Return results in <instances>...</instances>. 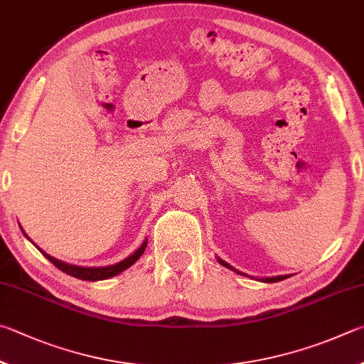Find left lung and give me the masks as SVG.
<instances>
[{
	"label": "left lung",
	"instance_id": "left-lung-1",
	"mask_svg": "<svg viewBox=\"0 0 364 364\" xmlns=\"http://www.w3.org/2000/svg\"><path fill=\"white\" fill-rule=\"evenodd\" d=\"M218 260H219V264H222L224 267H227V269H232L233 272H237L238 275H245V273H241V272H238V270H235L233 267H230V265H228L227 262H224V260H222V259H218ZM245 277H247V275H245ZM288 277H289V275H283V277H272V278H262V279H260V282H264V283H277V282H282V279H286Z\"/></svg>",
	"mask_w": 364,
	"mask_h": 364
}]
</instances>
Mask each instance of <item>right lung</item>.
<instances>
[{
    "label": "right lung",
    "instance_id": "obj_1",
    "mask_svg": "<svg viewBox=\"0 0 364 364\" xmlns=\"http://www.w3.org/2000/svg\"><path fill=\"white\" fill-rule=\"evenodd\" d=\"M27 237V235H25ZM146 247V240L142 243V246L139 247L136 252H132L129 257H126L124 260H121V262L114 264V265H108V267H78V265H72V264H65L62 262V260H57L54 257H50L49 254L44 252L43 250H38L41 251V254L44 257H46L50 264H54L57 269L62 270L63 273H67L70 277H75L78 279H86V282H99V279H107V278H112L114 275H118L126 269H129V267L136 262V260L142 256L144 251Z\"/></svg>",
    "mask_w": 364,
    "mask_h": 364
}]
</instances>
